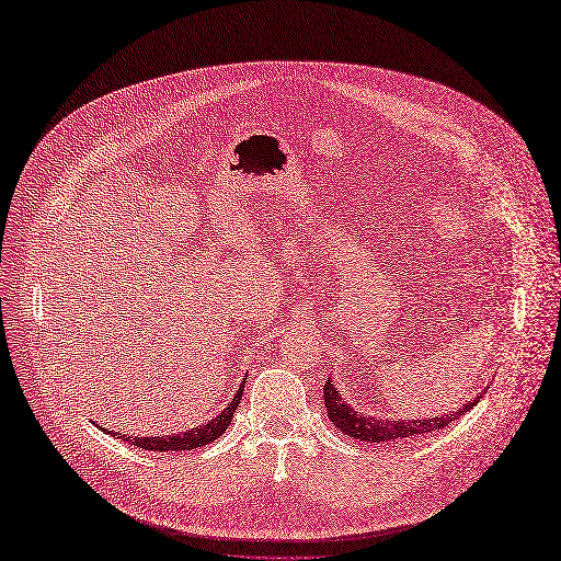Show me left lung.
I'll use <instances>...</instances> for the list:
<instances>
[{
  "label": "left lung",
  "instance_id": "obj_1",
  "mask_svg": "<svg viewBox=\"0 0 561 561\" xmlns=\"http://www.w3.org/2000/svg\"><path fill=\"white\" fill-rule=\"evenodd\" d=\"M485 394V392H482ZM480 401V397L471 399L465 409H459L448 415H436L430 420H382L374 417L369 413H359L353 403H347L334 380L330 378L324 382V405L327 415H330L334 427H339L343 434L366 440V443H388V440H405L413 436H424L430 432L450 427L455 420H459L465 413H469L473 405Z\"/></svg>",
  "mask_w": 561,
  "mask_h": 561
}]
</instances>
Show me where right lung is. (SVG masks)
Returning <instances> with one entry per match:
<instances>
[{"label": "right lung", "mask_w": 561, "mask_h": 561, "mask_svg": "<svg viewBox=\"0 0 561 561\" xmlns=\"http://www.w3.org/2000/svg\"><path fill=\"white\" fill-rule=\"evenodd\" d=\"M243 388H245V380L239 385V390L234 392V399H231L214 420L199 424V427H195V430H185V432L171 434V436L169 434L167 436H129V434H118V432H111V434L123 438L125 443H131V446L156 450V453L195 450V448L208 446V443H214L218 436H222L227 432V427L231 424V417H234V413L239 409V401L243 397Z\"/></svg>", "instance_id": "obj_1"}]
</instances>
